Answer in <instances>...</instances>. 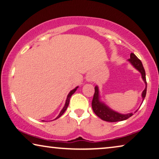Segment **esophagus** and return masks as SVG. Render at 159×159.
Here are the masks:
<instances>
[{"mask_svg": "<svg viewBox=\"0 0 159 159\" xmlns=\"http://www.w3.org/2000/svg\"><path fill=\"white\" fill-rule=\"evenodd\" d=\"M88 80H89V81H91V78H89V79H88Z\"/></svg>", "mask_w": 159, "mask_h": 159, "instance_id": "34e87169", "label": "esophagus"}]
</instances>
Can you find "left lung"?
<instances>
[{
	"mask_svg": "<svg viewBox=\"0 0 159 159\" xmlns=\"http://www.w3.org/2000/svg\"><path fill=\"white\" fill-rule=\"evenodd\" d=\"M129 63L136 68L137 70H139L141 74L142 79L145 83L146 88L142 92L141 96L143 101L146 97V87H147V84H146V72L144 70V68L142 64L141 61L137 58L136 56L134 53H131L130 55V58L128 60ZM101 96H100V92H99V89L98 86H95V93L93 95V101H92V108H93V112L96 113L97 116H98L101 119L108 122H117V121H121V120H126L128 118L134 115V113H126V114H123V113H120L116 112L114 110L111 109L110 107L106 105L105 103L101 101ZM138 110H136L134 113H136Z\"/></svg>",
	"mask_w": 159,
	"mask_h": 159,
	"instance_id": "1",
	"label": "left lung"
}]
</instances>
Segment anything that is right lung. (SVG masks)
I'll use <instances>...</instances> for the list:
<instances>
[{"mask_svg":"<svg viewBox=\"0 0 159 159\" xmlns=\"http://www.w3.org/2000/svg\"><path fill=\"white\" fill-rule=\"evenodd\" d=\"M78 88H79V86H77V87H75L74 89H73V90H71V91H70V92H69V93L68 94V96H67V98H66V103H65V105H64V106H63V109L61 111V112H60V113H59L58 114V116H57L55 119H57V118H60L61 116H62L63 114V113L65 112L66 111V110L67 109V108H68V104H69V102H70V97H71V96L72 95L75 93V91H76L77 90V89ZM43 121H44V120H43Z\"/></svg>","mask_w":159,"mask_h":159,"instance_id":"obj_1","label":"right lung"}]
</instances>
